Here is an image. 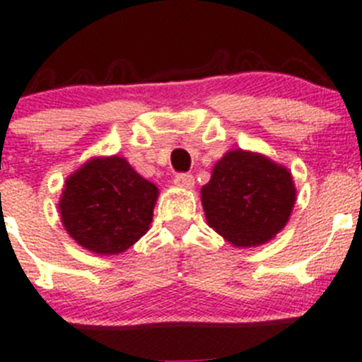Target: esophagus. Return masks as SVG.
<instances>
[{
    "instance_id": "esophagus-1",
    "label": "esophagus",
    "mask_w": 362,
    "mask_h": 362,
    "mask_svg": "<svg viewBox=\"0 0 362 362\" xmlns=\"http://www.w3.org/2000/svg\"><path fill=\"white\" fill-rule=\"evenodd\" d=\"M175 184L178 185V187H193L194 185V177L191 173H178L177 177H175Z\"/></svg>"
}]
</instances>
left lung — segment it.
<instances>
[{
	"label": "left lung",
	"mask_w": 362,
	"mask_h": 362,
	"mask_svg": "<svg viewBox=\"0 0 362 362\" xmlns=\"http://www.w3.org/2000/svg\"><path fill=\"white\" fill-rule=\"evenodd\" d=\"M296 189L291 173L269 158L229 151L202 187L207 223L236 247L262 245L285 227Z\"/></svg>",
	"instance_id": "1"
}]
</instances>
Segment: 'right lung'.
<instances>
[{
    "label": "right lung",
    "mask_w": 362,
    "mask_h": 362,
    "mask_svg": "<svg viewBox=\"0 0 362 362\" xmlns=\"http://www.w3.org/2000/svg\"><path fill=\"white\" fill-rule=\"evenodd\" d=\"M157 197V185L122 157L95 158L68 178L59 211L79 245L95 254H119L148 233Z\"/></svg>",
    "instance_id": "right-lung-1"
}]
</instances>
